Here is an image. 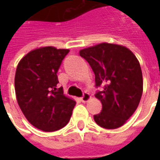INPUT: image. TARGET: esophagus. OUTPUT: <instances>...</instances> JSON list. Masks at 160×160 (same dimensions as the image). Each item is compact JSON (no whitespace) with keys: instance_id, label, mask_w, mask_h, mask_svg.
Listing matches in <instances>:
<instances>
[{"instance_id":"obj_1","label":"esophagus","mask_w":160,"mask_h":160,"mask_svg":"<svg viewBox=\"0 0 160 160\" xmlns=\"http://www.w3.org/2000/svg\"><path fill=\"white\" fill-rule=\"evenodd\" d=\"M90 95L87 93V92H84L83 95H82V97L80 98V100L82 101V102H87V101H88L89 99H90Z\"/></svg>"}]
</instances>
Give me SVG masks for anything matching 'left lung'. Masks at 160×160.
I'll return each mask as SVG.
<instances>
[{
  "mask_svg": "<svg viewBox=\"0 0 160 160\" xmlns=\"http://www.w3.org/2000/svg\"><path fill=\"white\" fill-rule=\"evenodd\" d=\"M80 56L89 63L95 86L101 88L95 97L103 107L94 121L108 129L122 126L137 109L143 92L137 58L126 47L107 42L81 49Z\"/></svg>",
  "mask_w": 160,
  "mask_h": 160,
  "instance_id": "left-lung-1",
  "label": "left lung"
}]
</instances>
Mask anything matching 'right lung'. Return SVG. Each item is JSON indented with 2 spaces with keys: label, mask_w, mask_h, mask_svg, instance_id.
Segmentation results:
<instances>
[{
  "label": "right lung",
  "mask_w": 160,
  "mask_h": 160,
  "mask_svg": "<svg viewBox=\"0 0 160 160\" xmlns=\"http://www.w3.org/2000/svg\"><path fill=\"white\" fill-rule=\"evenodd\" d=\"M68 49L42 47L24 56L17 67V101L26 119L38 129L53 132L69 122L75 101L64 96L57 72Z\"/></svg>",
  "instance_id": "1"
}]
</instances>
